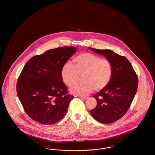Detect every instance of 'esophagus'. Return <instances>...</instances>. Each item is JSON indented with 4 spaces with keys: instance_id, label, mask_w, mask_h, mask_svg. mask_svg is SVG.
Wrapping results in <instances>:
<instances>
[{
    "instance_id": "1",
    "label": "esophagus",
    "mask_w": 155,
    "mask_h": 155,
    "mask_svg": "<svg viewBox=\"0 0 155 155\" xmlns=\"http://www.w3.org/2000/svg\"><path fill=\"white\" fill-rule=\"evenodd\" d=\"M79 97L81 99H85V100L88 98V97H86V96H79Z\"/></svg>"
}]
</instances>
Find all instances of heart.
Listing matches in <instances>:
<instances>
[{
    "label": "heart",
    "instance_id": "1",
    "mask_svg": "<svg viewBox=\"0 0 155 155\" xmlns=\"http://www.w3.org/2000/svg\"><path fill=\"white\" fill-rule=\"evenodd\" d=\"M74 65L65 64L61 75L64 83L69 87L74 85L83 77L81 84L73 86L70 92L78 95H85L94 90L101 91L107 86L113 76L112 62L107 59L90 53H83L74 59Z\"/></svg>",
    "mask_w": 155,
    "mask_h": 155
}]
</instances>
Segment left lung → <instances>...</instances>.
<instances>
[{
	"instance_id": "1",
	"label": "left lung",
	"mask_w": 155,
	"mask_h": 155,
	"mask_svg": "<svg viewBox=\"0 0 155 155\" xmlns=\"http://www.w3.org/2000/svg\"><path fill=\"white\" fill-rule=\"evenodd\" d=\"M89 49L105 56L112 62L114 68L109 84L94 94L97 106L90 110V114L101 123H113L122 118L130 107L137 90V76L125 57L111 50Z\"/></svg>"
}]
</instances>
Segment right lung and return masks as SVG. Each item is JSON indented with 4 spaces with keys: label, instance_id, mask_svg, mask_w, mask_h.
<instances>
[{
    "label": "right lung",
    "instance_id": "add662e5",
    "mask_svg": "<svg viewBox=\"0 0 155 155\" xmlns=\"http://www.w3.org/2000/svg\"><path fill=\"white\" fill-rule=\"evenodd\" d=\"M76 52L75 47L58 48L33 56L25 64L18 79L17 91L32 120L51 125L66 115L74 96L68 93L61 71Z\"/></svg>",
    "mask_w": 155,
    "mask_h": 155
}]
</instances>
